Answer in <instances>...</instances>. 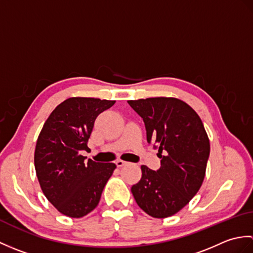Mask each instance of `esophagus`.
<instances>
[{
  "mask_svg": "<svg viewBox=\"0 0 253 253\" xmlns=\"http://www.w3.org/2000/svg\"><path fill=\"white\" fill-rule=\"evenodd\" d=\"M115 164L117 165V168H122V166L126 165L127 162H125V161H123V160H117L116 162H115Z\"/></svg>",
  "mask_w": 253,
  "mask_h": 253,
  "instance_id": "esophagus-1",
  "label": "esophagus"
}]
</instances>
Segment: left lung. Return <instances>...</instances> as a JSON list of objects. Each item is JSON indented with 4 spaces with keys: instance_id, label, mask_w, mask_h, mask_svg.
Returning a JSON list of instances; mask_svg holds the SVG:
<instances>
[{
    "instance_id": "obj_1",
    "label": "left lung",
    "mask_w": 253,
    "mask_h": 253,
    "mask_svg": "<svg viewBox=\"0 0 253 253\" xmlns=\"http://www.w3.org/2000/svg\"><path fill=\"white\" fill-rule=\"evenodd\" d=\"M142 117L147 140L159 148L161 168L141 165L142 176L131 187L137 204L150 216L174 215L195 197L204 179L210 141L201 118L175 98L128 101Z\"/></svg>"
}]
</instances>
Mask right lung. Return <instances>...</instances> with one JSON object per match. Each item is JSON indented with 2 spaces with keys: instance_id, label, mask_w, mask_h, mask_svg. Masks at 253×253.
<instances>
[{
  "instance_id": "right-lung-1",
  "label": "right lung",
  "mask_w": 253,
  "mask_h": 253,
  "mask_svg": "<svg viewBox=\"0 0 253 253\" xmlns=\"http://www.w3.org/2000/svg\"><path fill=\"white\" fill-rule=\"evenodd\" d=\"M115 101L69 98L44 123L35 150V168L41 189L57 211L69 217L87 215L99 204L116 165L88 160L82 151L94 121Z\"/></svg>"
}]
</instances>
